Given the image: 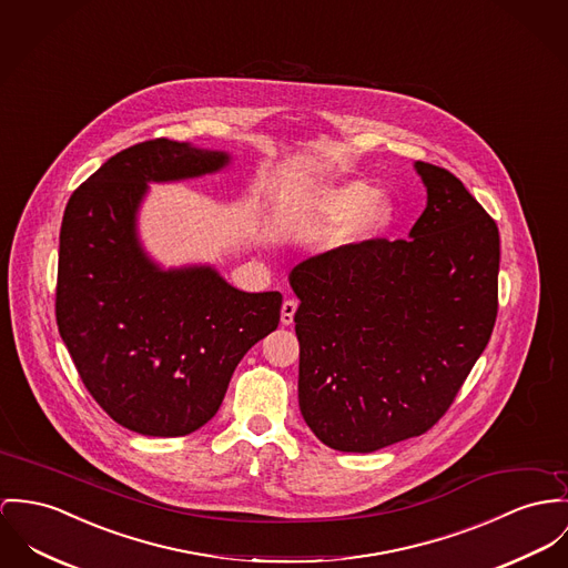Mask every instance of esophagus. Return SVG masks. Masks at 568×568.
Segmentation results:
<instances>
[{
	"instance_id": "34e87169",
	"label": "esophagus",
	"mask_w": 568,
	"mask_h": 568,
	"mask_svg": "<svg viewBox=\"0 0 568 568\" xmlns=\"http://www.w3.org/2000/svg\"><path fill=\"white\" fill-rule=\"evenodd\" d=\"M296 308H298V303H296L294 298H290V301L283 303V306H281V324H283V326H290V324L294 322Z\"/></svg>"
}]
</instances>
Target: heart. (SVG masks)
<instances>
[{"label":"heart","instance_id":"obj_1","mask_svg":"<svg viewBox=\"0 0 568 568\" xmlns=\"http://www.w3.org/2000/svg\"><path fill=\"white\" fill-rule=\"evenodd\" d=\"M308 205L328 219L346 220L333 235V244H361L392 226V199L376 194L365 181H344L308 194Z\"/></svg>","mask_w":568,"mask_h":568}]
</instances>
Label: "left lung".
I'll use <instances>...</instances> for the list:
<instances>
[{"label":"left lung","instance_id":"obj_1","mask_svg":"<svg viewBox=\"0 0 568 568\" xmlns=\"http://www.w3.org/2000/svg\"><path fill=\"white\" fill-rule=\"evenodd\" d=\"M428 203L408 240L298 263V404L339 452L419 437L445 415L497 317L499 231L460 179L415 162Z\"/></svg>","mask_w":568,"mask_h":568}]
</instances>
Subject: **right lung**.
<instances>
[{
	"instance_id": "add662e5",
	"label": "right lung",
	"mask_w": 568,
	"mask_h": 568,
	"mask_svg": "<svg viewBox=\"0 0 568 568\" xmlns=\"http://www.w3.org/2000/svg\"><path fill=\"white\" fill-rule=\"evenodd\" d=\"M229 162L226 151L146 140L88 176L64 210L60 337L97 404L144 437L205 426L242 356L281 320L278 292L235 290L212 265L164 270L138 237L149 183L212 175Z\"/></svg>"
}]
</instances>
